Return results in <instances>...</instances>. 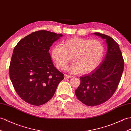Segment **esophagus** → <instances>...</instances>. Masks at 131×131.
I'll use <instances>...</instances> for the list:
<instances>
[{
    "instance_id": "obj_1",
    "label": "esophagus",
    "mask_w": 131,
    "mask_h": 131,
    "mask_svg": "<svg viewBox=\"0 0 131 131\" xmlns=\"http://www.w3.org/2000/svg\"><path fill=\"white\" fill-rule=\"evenodd\" d=\"M72 76L71 75H66V74H65L64 75V78H72Z\"/></svg>"
}]
</instances>
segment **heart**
Instances as JSON below:
<instances>
[{"label": "heart", "mask_w": 131, "mask_h": 131, "mask_svg": "<svg viewBox=\"0 0 131 131\" xmlns=\"http://www.w3.org/2000/svg\"><path fill=\"white\" fill-rule=\"evenodd\" d=\"M62 44L53 46L51 52L56 66L60 69H65L72 58L74 62L68 67L69 71L88 73L96 69L101 61L104 46L99 40L74 37L64 40Z\"/></svg>", "instance_id": "1"}]
</instances>
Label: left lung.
Instances as JSON below:
<instances>
[{"instance_id":"left-lung-1","label":"left lung","mask_w":131,"mask_h":131,"mask_svg":"<svg viewBox=\"0 0 131 131\" xmlns=\"http://www.w3.org/2000/svg\"><path fill=\"white\" fill-rule=\"evenodd\" d=\"M107 45V51L102 63L88 75L80 77L81 83L75 91L80 101L89 106L106 102L115 93L123 71L124 61L119 47L110 36L95 32Z\"/></svg>"}]
</instances>
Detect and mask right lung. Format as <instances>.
Wrapping results in <instances>:
<instances>
[{
  "instance_id": "add662e5",
  "label": "right lung",
  "mask_w": 131,
  "mask_h": 131,
  "mask_svg": "<svg viewBox=\"0 0 131 131\" xmlns=\"http://www.w3.org/2000/svg\"><path fill=\"white\" fill-rule=\"evenodd\" d=\"M62 36L37 31L24 37L15 46L10 78L18 95L31 105L40 106L49 101L64 78L53 65L49 52L50 47Z\"/></svg>"
}]
</instances>
